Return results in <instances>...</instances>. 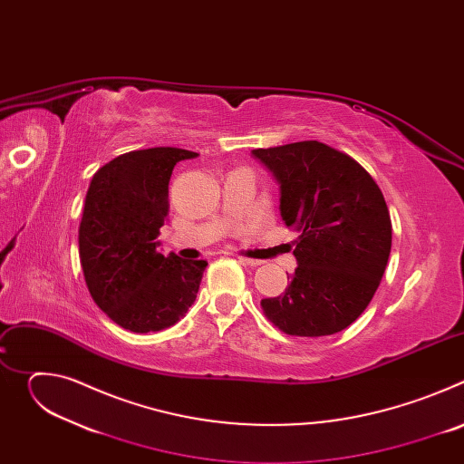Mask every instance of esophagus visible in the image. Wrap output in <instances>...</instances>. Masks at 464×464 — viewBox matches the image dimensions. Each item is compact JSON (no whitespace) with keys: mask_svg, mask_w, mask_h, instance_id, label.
Instances as JSON below:
<instances>
[{"mask_svg":"<svg viewBox=\"0 0 464 464\" xmlns=\"http://www.w3.org/2000/svg\"><path fill=\"white\" fill-rule=\"evenodd\" d=\"M238 260H240L242 264H247V266H251V268H256V266H260V260H255V258H246V256H238Z\"/></svg>","mask_w":464,"mask_h":464,"instance_id":"esophagus-1","label":"esophagus"}]
</instances>
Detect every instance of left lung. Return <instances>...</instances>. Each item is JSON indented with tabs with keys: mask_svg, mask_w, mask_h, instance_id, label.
<instances>
[{
	"mask_svg": "<svg viewBox=\"0 0 464 464\" xmlns=\"http://www.w3.org/2000/svg\"><path fill=\"white\" fill-rule=\"evenodd\" d=\"M251 156L279 183V211L299 231L297 268L266 317L290 336H330L371 303L391 253V218L371 174L319 141L256 149Z\"/></svg>",
	"mask_w": 464,
	"mask_h": 464,
	"instance_id": "8db88e82",
	"label": "left lung"
}]
</instances>
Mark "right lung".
<instances>
[{
  "label": "right lung",
  "instance_id": "obj_1",
  "mask_svg": "<svg viewBox=\"0 0 464 464\" xmlns=\"http://www.w3.org/2000/svg\"><path fill=\"white\" fill-rule=\"evenodd\" d=\"M196 152L158 147L117 156L92 178L79 227L88 290L119 326L147 334L178 323L194 303L206 260L156 247L169 215V181Z\"/></svg>",
  "mask_w": 464,
  "mask_h": 464
}]
</instances>
